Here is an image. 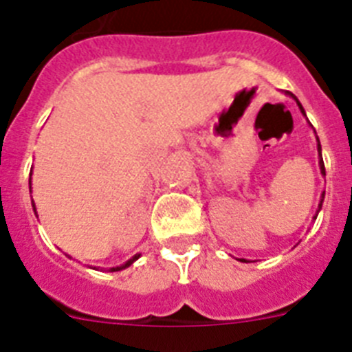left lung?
<instances>
[{
	"mask_svg": "<svg viewBox=\"0 0 352 352\" xmlns=\"http://www.w3.org/2000/svg\"><path fill=\"white\" fill-rule=\"evenodd\" d=\"M287 95H289V96H292V98H294V100H296L298 107H300V111H301V113H303V114H305L303 107H301L300 100H298L296 96L292 95V93H291V91H287ZM317 153H319V167H321V174H322V176H326V170H324V162H322V155H321V142H319V138H317ZM322 201H324V194H322V199H321V203H319V210H321V206H322ZM319 210H317V213H319ZM241 263H247V261H245V259H241Z\"/></svg>",
	"mask_w": 352,
	"mask_h": 352,
	"instance_id": "obj_1",
	"label": "left lung"
}]
</instances>
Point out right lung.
<instances>
[{
	"label": "right lung",
	"mask_w": 352,
	"mask_h": 352,
	"mask_svg": "<svg viewBox=\"0 0 352 352\" xmlns=\"http://www.w3.org/2000/svg\"><path fill=\"white\" fill-rule=\"evenodd\" d=\"M30 183H31V182H30ZM33 208H35V203H33ZM35 213H36V210H35ZM139 257H141V254H135V256H133L132 259H129V261H126L125 264H121V266H118V268H111V272H120V270H125V268H129L130 264H132L133 261H138Z\"/></svg>",
	"instance_id": "obj_1"
}]
</instances>
